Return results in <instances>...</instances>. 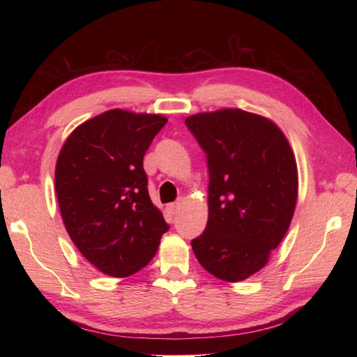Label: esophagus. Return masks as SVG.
<instances>
[{
	"mask_svg": "<svg viewBox=\"0 0 357 357\" xmlns=\"http://www.w3.org/2000/svg\"><path fill=\"white\" fill-rule=\"evenodd\" d=\"M167 210H169L172 215H176L178 210H179V202H172V204H169V206H167Z\"/></svg>",
	"mask_w": 357,
	"mask_h": 357,
	"instance_id": "obj_1",
	"label": "esophagus"
}]
</instances>
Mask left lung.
I'll return each instance as SVG.
<instances>
[{
  "mask_svg": "<svg viewBox=\"0 0 357 357\" xmlns=\"http://www.w3.org/2000/svg\"><path fill=\"white\" fill-rule=\"evenodd\" d=\"M185 126L206 151L210 178L208 221L193 253L218 279L244 280L290 227L298 201L291 147L270 119L239 109L198 113Z\"/></svg>",
  "mask_w": 357,
  "mask_h": 357,
  "instance_id": "obj_1",
  "label": "left lung"
}]
</instances>
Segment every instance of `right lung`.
I'll return each mask as SVG.
<instances>
[{
  "label": "right lung",
  "mask_w": 357,
  "mask_h": 357,
  "mask_svg": "<svg viewBox=\"0 0 357 357\" xmlns=\"http://www.w3.org/2000/svg\"><path fill=\"white\" fill-rule=\"evenodd\" d=\"M165 123L161 115L109 110L75 128L59 151L55 188L66 230L109 276L146 267L170 229L150 199L142 167Z\"/></svg>",
  "instance_id": "1"
}]
</instances>
